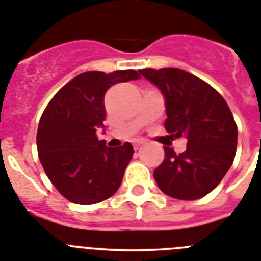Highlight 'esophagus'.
Listing matches in <instances>:
<instances>
[{
    "label": "esophagus",
    "instance_id": "esophagus-1",
    "mask_svg": "<svg viewBox=\"0 0 261 261\" xmlns=\"http://www.w3.org/2000/svg\"><path fill=\"white\" fill-rule=\"evenodd\" d=\"M143 143H145V141H143V139H138V141H134L133 146H134L135 150H138V149H139V147H141L142 145H143Z\"/></svg>",
    "mask_w": 261,
    "mask_h": 261
}]
</instances>
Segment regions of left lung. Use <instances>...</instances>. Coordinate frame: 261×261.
Masks as SVG:
<instances>
[{"label":"left lung","instance_id":"1","mask_svg":"<svg viewBox=\"0 0 261 261\" xmlns=\"http://www.w3.org/2000/svg\"><path fill=\"white\" fill-rule=\"evenodd\" d=\"M165 99L167 133L188 139L177 155L165 147L154 179L165 194L193 201L219 185L234 160L237 126L224 97L204 80L178 68L142 69Z\"/></svg>","mask_w":261,"mask_h":261}]
</instances>
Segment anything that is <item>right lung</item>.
<instances>
[{"label": "right lung", "mask_w": 261, "mask_h": 261, "mask_svg": "<svg viewBox=\"0 0 261 261\" xmlns=\"http://www.w3.org/2000/svg\"><path fill=\"white\" fill-rule=\"evenodd\" d=\"M139 79L135 71L84 72L65 84L44 110L37 130V151L48 178L71 202L91 205L119 189L134 149L130 142L107 147L105 95L116 83Z\"/></svg>", "instance_id": "obj_1"}]
</instances>
